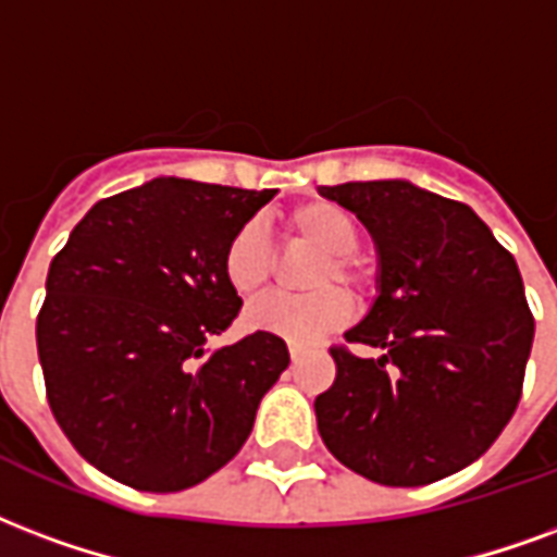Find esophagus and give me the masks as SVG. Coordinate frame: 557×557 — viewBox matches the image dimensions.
<instances>
[{
	"mask_svg": "<svg viewBox=\"0 0 557 557\" xmlns=\"http://www.w3.org/2000/svg\"><path fill=\"white\" fill-rule=\"evenodd\" d=\"M289 357H292V362L300 360V348H298V345H289Z\"/></svg>",
	"mask_w": 557,
	"mask_h": 557,
	"instance_id": "obj_1",
	"label": "esophagus"
}]
</instances>
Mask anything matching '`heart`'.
<instances>
[{
  "label": "heart",
  "instance_id": "1",
  "mask_svg": "<svg viewBox=\"0 0 557 557\" xmlns=\"http://www.w3.org/2000/svg\"><path fill=\"white\" fill-rule=\"evenodd\" d=\"M283 226L292 238L324 253L310 274V289L319 292L257 298L253 304H247L242 321L247 331L268 333L286 339L289 345H312L348 319L345 295L327 286H342L351 295L366 286V274L351 257L360 245V226L345 206L333 200H304L292 206L283 215ZM221 265L230 289L242 298H250L271 280L274 250L257 224H245L226 242Z\"/></svg>",
  "mask_w": 557,
  "mask_h": 557
}]
</instances>
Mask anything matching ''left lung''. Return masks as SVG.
Instances as JSON below:
<instances>
[{
    "mask_svg": "<svg viewBox=\"0 0 557 557\" xmlns=\"http://www.w3.org/2000/svg\"><path fill=\"white\" fill-rule=\"evenodd\" d=\"M377 250V295L315 398L331 455L386 487H422L484 455L520 405L534 339L520 268L469 209L407 180L321 185Z\"/></svg>",
    "mask_w": 557,
    "mask_h": 557,
    "instance_id": "8db88e82",
    "label": "left lung"
}]
</instances>
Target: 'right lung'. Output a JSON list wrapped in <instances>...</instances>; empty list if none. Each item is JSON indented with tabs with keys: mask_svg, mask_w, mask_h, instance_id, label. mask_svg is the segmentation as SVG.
I'll list each match as a JSON object with an SVG mask.
<instances>
[{
	"mask_svg": "<svg viewBox=\"0 0 557 557\" xmlns=\"http://www.w3.org/2000/svg\"><path fill=\"white\" fill-rule=\"evenodd\" d=\"M274 195L159 176L73 226L49 265L37 357L55 422L90 467L176 493L245 446L289 348L268 333L212 348L242 307L221 259Z\"/></svg>",
	"mask_w": 557,
	"mask_h": 557,
	"instance_id": "obj_1",
	"label": "right lung"
}]
</instances>
